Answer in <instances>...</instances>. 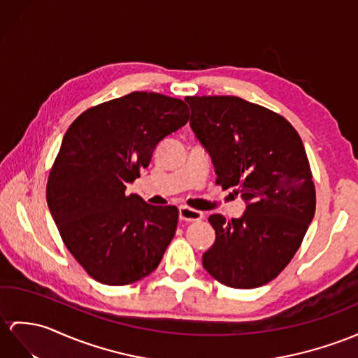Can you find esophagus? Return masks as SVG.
<instances>
[{
    "instance_id": "34e87169",
    "label": "esophagus",
    "mask_w": 358,
    "mask_h": 358,
    "mask_svg": "<svg viewBox=\"0 0 358 358\" xmlns=\"http://www.w3.org/2000/svg\"><path fill=\"white\" fill-rule=\"evenodd\" d=\"M202 217H203V213L197 211L194 208H189L187 205H182L179 208V219L182 222H199L202 220Z\"/></svg>"
}]
</instances>
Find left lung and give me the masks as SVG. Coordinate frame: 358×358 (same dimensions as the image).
Returning a JSON list of instances; mask_svg holds the SVG:
<instances>
[{"instance_id":"1","label":"left lung","mask_w":358,"mask_h":358,"mask_svg":"<svg viewBox=\"0 0 358 358\" xmlns=\"http://www.w3.org/2000/svg\"><path fill=\"white\" fill-rule=\"evenodd\" d=\"M189 124L211 155L215 184L246 200L240 219L209 215L215 243L202 263L232 289H255L280 275L301 248L316 211L302 139L280 113L234 95L185 97Z\"/></svg>"}]
</instances>
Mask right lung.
I'll list each match as a JSON object with an SVG mask.
<instances>
[{
	"mask_svg": "<svg viewBox=\"0 0 358 358\" xmlns=\"http://www.w3.org/2000/svg\"><path fill=\"white\" fill-rule=\"evenodd\" d=\"M188 118L184 100L136 91L86 109L68 127L47 202L65 246L95 281L134 284L159 266L176 234L178 208L147 203L126 194V185Z\"/></svg>",
	"mask_w": 358,
	"mask_h": 358,
	"instance_id": "right-lung-1",
	"label": "right lung"
}]
</instances>
